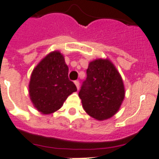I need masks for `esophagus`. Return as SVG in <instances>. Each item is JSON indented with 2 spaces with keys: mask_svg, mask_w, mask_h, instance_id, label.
Here are the masks:
<instances>
[{
  "mask_svg": "<svg viewBox=\"0 0 159 159\" xmlns=\"http://www.w3.org/2000/svg\"><path fill=\"white\" fill-rule=\"evenodd\" d=\"M74 83H75V85H76V87H77V90H79V88H80V83H79V82H78V81H75Z\"/></svg>",
  "mask_w": 159,
  "mask_h": 159,
  "instance_id": "34e87169",
  "label": "esophagus"
}]
</instances>
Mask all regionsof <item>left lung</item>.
<instances>
[{
    "label": "left lung",
    "instance_id": "obj_1",
    "mask_svg": "<svg viewBox=\"0 0 159 159\" xmlns=\"http://www.w3.org/2000/svg\"><path fill=\"white\" fill-rule=\"evenodd\" d=\"M87 75L78 94L84 111L97 120L111 118L118 112L125 95L120 72L110 59L97 58L89 62Z\"/></svg>",
    "mask_w": 159,
    "mask_h": 159
}]
</instances>
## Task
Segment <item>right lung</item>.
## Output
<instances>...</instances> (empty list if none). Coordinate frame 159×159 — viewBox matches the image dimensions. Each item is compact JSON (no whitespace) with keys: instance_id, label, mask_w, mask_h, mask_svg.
<instances>
[{"instance_id":"obj_1","label":"right lung","mask_w":159,"mask_h":159,"mask_svg":"<svg viewBox=\"0 0 159 159\" xmlns=\"http://www.w3.org/2000/svg\"><path fill=\"white\" fill-rule=\"evenodd\" d=\"M75 92L77 87L68 79V67L59 51L46 55L31 73L29 94L34 106L43 115L59 110Z\"/></svg>"}]
</instances>
